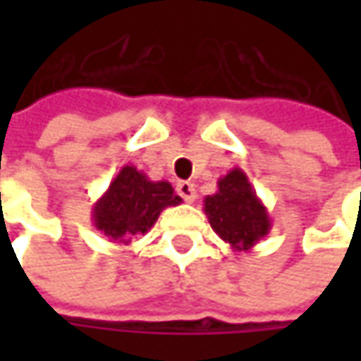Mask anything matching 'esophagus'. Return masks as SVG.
<instances>
[{
	"instance_id": "obj_1",
	"label": "esophagus",
	"mask_w": 361,
	"mask_h": 361,
	"mask_svg": "<svg viewBox=\"0 0 361 361\" xmlns=\"http://www.w3.org/2000/svg\"><path fill=\"white\" fill-rule=\"evenodd\" d=\"M176 192L185 199L187 202H192L197 199V190H195V185L188 183V180H178L176 183Z\"/></svg>"
}]
</instances>
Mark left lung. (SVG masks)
<instances>
[{"mask_svg":"<svg viewBox=\"0 0 361 361\" xmlns=\"http://www.w3.org/2000/svg\"><path fill=\"white\" fill-rule=\"evenodd\" d=\"M204 215L233 251H251L271 231L267 207L257 197L249 176L233 169L216 180V192L204 197Z\"/></svg>","mask_w":361,"mask_h":361,"instance_id":"8db88e82","label":"left lung"}]
</instances>
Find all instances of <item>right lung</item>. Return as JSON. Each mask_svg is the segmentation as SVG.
I'll use <instances>...</instances> for the list:
<instances>
[{
  "label": "right lung",
  "mask_w": 361,
  "mask_h": 361,
  "mask_svg": "<svg viewBox=\"0 0 361 361\" xmlns=\"http://www.w3.org/2000/svg\"><path fill=\"white\" fill-rule=\"evenodd\" d=\"M183 199L169 180H150L136 166H122L106 192L92 207V223L108 241L128 245L134 235L152 229L166 207Z\"/></svg>",
  "instance_id": "add662e5"
}]
</instances>
